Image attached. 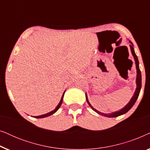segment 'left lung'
Wrapping results in <instances>:
<instances>
[{"label": "left lung", "instance_id": "1", "mask_svg": "<svg viewBox=\"0 0 150 150\" xmlns=\"http://www.w3.org/2000/svg\"><path fill=\"white\" fill-rule=\"evenodd\" d=\"M129 42H130L131 44V45H130L131 52H132V56L134 57V61H135V64H136V68H137V79H136L137 88H136V90H135L134 96H133L132 98H131L130 101L128 102V104H127L125 106L124 108H122L121 110H118V111H116V112H111V113L106 114V113H104V112H101L98 111V110H96V108H94L93 106L91 105V104L89 103V100H88V99H87V94H86V100H87V103L89 104V105L91 106V108L94 110V111L96 112L98 114L101 115L108 117H118L120 115H124L125 113H126V112H128V110L132 107L135 102H136L137 98H138V97H139V93H140V91H141V73L140 69H139V63L138 58H137V55H136V54H135L134 48H133V44L130 42V41H129Z\"/></svg>", "mask_w": 150, "mask_h": 150}]
</instances>
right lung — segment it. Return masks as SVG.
<instances>
[{"instance_id":"right-lung-1","label":"right lung","mask_w":150,"mask_h":150,"mask_svg":"<svg viewBox=\"0 0 150 150\" xmlns=\"http://www.w3.org/2000/svg\"><path fill=\"white\" fill-rule=\"evenodd\" d=\"M65 91H64V93H63V96H62V97H61V100H60V102H59V104H58V105L57 106V107L55 108V109H54V110H52V111L49 112H48V113H46V114L42 115H40V116H35L34 117H35V118H44V117H48V116H50V115H52V114H54V112H56L57 111V110H58L59 108H60V106H61V104H62V102H63V96H64Z\"/></svg>"}]
</instances>
